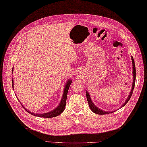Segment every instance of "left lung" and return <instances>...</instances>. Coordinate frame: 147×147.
Instances as JSON below:
<instances>
[{
  "label": "left lung",
  "mask_w": 147,
  "mask_h": 147,
  "mask_svg": "<svg viewBox=\"0 0 147 147\" xmlns=\"http://www.w3.org/2000/svg\"><path fill=\"white\" fill-rule=\"evenodd\" d=\"M131 61H132V75H133V78H134V80H133V82H132V86H131V91L129 93V96L127 97V99L125 100V102H124L122 105V106L120 107V108H121L122 107H123L125 105L129 102V100H130V97L131 96V95H132V93H133V90L134 89V87H135V79H136V70H135V62H134V58L132 57V56H131ZM86 97H87V100H88V104H89V107L90 109H91V110L93 112H94L95 114H99V115H104V114H110V113H112L115 112V111H103L102 109H100L98 108L97 106H96L93 103V102L91 100V97H90V95L89 94L88 92V91H86Z\"/></svg>",
  "instance_id": "left-lung-1"
}]
</instances>
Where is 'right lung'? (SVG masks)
<instances>
[{
	"mask_svg": "<svg viewBox=\"0 0 147 147\" xmlns=\"http://www.w3.org/2000/svg\"><path fill=\"white\" fill-rule=\"evenodd\" d=\"M13 68H12V73H13ZM12 88H13V89H13L14 88H13L14 82H13V78H12ZM71 82H72V80H71V79H69V80H68L66 81L65 87H64L63 94L62 98L61 99V101H60V102H59V105L58 106V107H56L55 109H53V110L51 111H50V112H47V113H43V114H34V113H33V112H32L30 111H29L28 110H27V109L25 108L24 107V106H22L24 107L25 109L27 111L28 113H30V114L33 115H34V116L41 117H44V118H51V117H54L58 116L59 114H61V113L64 111V110H65V109L67 91H68V89L69 88V86L71 85ZM16 97H17V96H16ZM17 99H18L17 98Z\"/></svg>",
	"mask_w": 147,
	"mask_h": 147,
	"instance_id": "1",
	"label": "right lung"
}]
</instances>
